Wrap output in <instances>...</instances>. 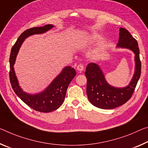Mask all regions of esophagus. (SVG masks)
<instances>
[{"mask_svg": "<svg viewBox=\"0 0 148 148\" xmlns=\"http://www.w3.org/2000/svg\"><path fill=\"white\" fill-rule=\"evenodd\" d=\"M84 69V66L83 64H79L77 66V70H78L79 72H82Z\"/></svg>", "mask_w": 148, "mask_h": 148, "instance_id": "obj_1", "label": "esophagus"}]
</instances>
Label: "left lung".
<instances>
[{"instance_id":"8db88e82","label":"left lung","mask_w":148,"mask_h":148,"mask_svg":"<svg viewBox=\"0 0 148 148\" xmlns=\"http://www.w3.org/2000/svg\"><path fill=\"white\" fill-rule=\"evenodd\" d=\"M117 47L130 49L135 54V73L128 86L116 88L109 85L99 66L95 63H90L86 67L87 95L91 103L100 109H114L127 102L132 97L141 74V61L138 42L125 28L121 27L119 29Z\"/></svg>"}]
</instances>
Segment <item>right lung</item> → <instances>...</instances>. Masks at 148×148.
<instances>
[{
	"mask_svg": "<svg viewBox=\"0 0 148 148\" xmlns=\"http://www.w3.org/2000/svg\"><path fill=\"white\" fill-rule=\"evenodd\" d=\"M53 27V25L48 24L43 27H32L25 30L20 35L15 44L12 47L10 56L9 76L13 90L14 91L16 94L28 106L36 111L43 112H49L55 111L63 103L68 86L76 74L74 69L71 68V66L65 67L61 73L54 79L50 86H49L44 91L36 95H30L23 92L20 88L13 66L14 64L16 56L21 45L25 38L34 34H43Z\"/></svg>",
	"mask_w": 148,
	"mask_h": 148,
	"instance_id": "right-lung-1",
	"label": "right lung"
}]
</instances>
